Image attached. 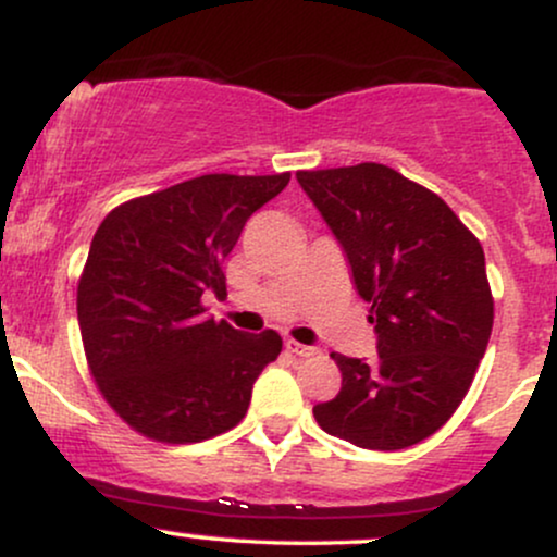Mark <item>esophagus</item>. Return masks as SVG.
<instances>
[{"label": "esophagus", "mask_w": 557, "mask_h": 557, "mask_svg": "<svg viewBox=\"0 0 557 557\" xmlns=\"http://www.w3.org/2000/svg\"><path fill=\"white\" fill-rule=\"evenodd\" d=\"M285 350L293 356H300V359H309V356L317 354V348H311V345H304L298 341H285Z\"/></svg>", "instance_id": "esophagus-1"}]
</instances>
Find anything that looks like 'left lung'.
Instances as JSON below:
<instances>
[{
  "label": "left lung",
  "mask_w": 557,
  "mask_h": 557,
  "mask_svg": "<svg viewBox=\"0 0 557 557\" xmlns=\"http://www.w3.org/2000/svg\"><path fill=\"white\" fill-rule=\"evenodd\" d=\"M296 177L372 306L380 354H332L343 387L314 406L317 424L367 450L417 445L456 413L487 350L495 304L482 243L443 198L385 164Z\"/></svg>",
  "instance_id": "obj_1"
}]
</instances>
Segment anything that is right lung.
Here are the masks:
<instances>
[{
	"label": "right lung",
	"instance_id": "right-lung-1",
	"mask_svg": "<svg viewBox=\"0 0 557 557\" xmlns=\"http://www.w3.org/2000/svg\"><path fill=\"white\" fill-rule=\"evenodd\" d=\"M287 181L201 175L120 203L96 230L78 283L83 350L104 400L144 437L201 443L246 417L283 337L214 322L201 298L225 296L222 261Z\"/></svg>",
	"mask_w": 557,
	"mask_h": 557
}]
</instances>
